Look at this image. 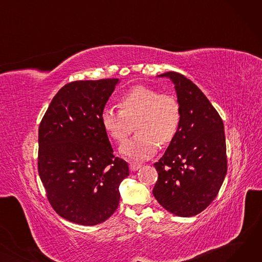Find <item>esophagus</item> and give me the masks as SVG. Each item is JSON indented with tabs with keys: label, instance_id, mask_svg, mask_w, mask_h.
Masks as SVG:
<instances>
[{
	"label": "esophagus",
	"instance_id": "esophagus-1",
	"mask_svg": "<svg viewBox=\"0 0 262 262\" xmlns=\"http://www.w3.org/2000/svg\"><path fill=\"white\" fill-rule=\"evenodd\" d=\"M142 166L140 163H136V162H132L130 164H129V169L132 170V171H137L138 169H140Z\"/></svg>",
	"mask_w": 262,
	"mask_h": 262
}]
</instances>
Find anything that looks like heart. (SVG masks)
Masks as SVG:
<instances>
[{"mask_svg":"<svg viewBox=\"0 0 262 262\" xmlns=\"http://www.w3.org/2000/svg\"><path fill=\"white\" fill-rule=\"evenodd\" d=\"M119 110L105 107L101 124L109 138L123 143L134 130L137 134L124 143L121 153L134 160L152 157L160 145H168L177 135L182 122L181 103L175 95L154 88L136 86L118 100Z\"/></svg>","mask_w":262,"mask_h":262,"instance_id":"heart-1","label":"heart"}]
</instances>
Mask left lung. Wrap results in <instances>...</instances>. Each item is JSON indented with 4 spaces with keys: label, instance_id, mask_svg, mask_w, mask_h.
I'll return each instance as SVG.
<instances>
[{
    "label": "left lung",
    "instance_id": "left-lung-1",
    "mask_svg": "<svg viewBox=\"0 0 262 262\" xmlns=\"http://www.w3.org/2000/svg\"><path fill=\"white\" fill-rule=\"evenodd\" d=\"M182 107L180 129L154 163L158 180L153 194L178 216L202 212L217 195L227 172L223 121L206 95L189 78L167 72Z\"/></svg>",
    "mask_w": 262,
    "mask_h": 262
}]
</instances>
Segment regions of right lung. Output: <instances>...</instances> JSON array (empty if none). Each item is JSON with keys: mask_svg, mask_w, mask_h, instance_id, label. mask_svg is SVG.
I'll return each instance as SVG.
<instances>
[{"mask_svg": "<svg viewBox=\"0 0 262 262\" xmlns=\"http://www.w3.org/2000/svg\"><path fill=\"white\" fill-rule=\"evenodd\" d=\"M119 78L76 80L54 96L38 132V173L60 216L96 225L117 210L128 164L114 155L101 113Z\"/></svg>", "mask_w": 262, "mask_h": 262, "instance_id": "right-lung-1", "label": "right lung"}]
</instances>
